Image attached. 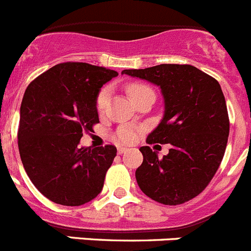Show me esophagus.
<instances>
[{"mask_svg": "<svg viewBox=\"0 0 251 251\" xmlns=\"http://www.w3.org/2000/svg\"><path fill=\"white\" fill-rule=\"evenodd\" d=\"M126 151H128V149L124 148V147H119L118 148V154H123V153H126Z\"/></svg>", "mask_w": 251, "mask_h": 251, "instance_id": "esophagus-1", "label": "esophagus"}]
</instances>
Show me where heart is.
<instances>
[{
  "label": "heart",
  "instance_id": "b5f03b06",
  "mask_svg": "<svg viewBox=\"0 0 251 251\" xmlns=\"http://www.w3.org/2000/svg\"><path fill=\"white\" fill-rule=\"evenodd\" d=\"M128 94L133 100L137 97L142 96V94L147 93V92H153L151 87H148L144 83H130L127 87ZM109 87H103L100 92H98L97 97H96V108H97L98 113H103L107 108L108 100H109ZM117 141L124 144H130L137 139V133L132 127H121L116 133Z\"/></svg>",
  "mask_w": 251,
  "mask_h": 251
}]
</instances>
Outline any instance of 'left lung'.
Listing matches in <instances>:
<instances>
[{"mask_svg":"<svg viewBox=\"0 0 251 251\" xmlns=\"http://www.w3.org/2000/svg\"><path fill=\"white\" fill-rule=\"evenodd\" d=\"M123 75L160 87L164 117L148 135V144H171L158 158L141 147L143 163L135 172L142 192L164 205H178L201 194L217 173L229 137V116L220 84L190 64H159Z\"/></svg>","mask_w":251,"mask_h":251,"instance_id":"8db88e82","label":"left lung"}]
</instances>
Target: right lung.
<instances>
[{
  "label": "right lung",
  "instance_id": "add662e5",
  "mask_svg": "<svg viewBox=\"0 0 251 251\" xmlns=\"http://www.w3.org/2000/svg\"><path fill=\"white\" fill-rule=\"evenodd\" d=\"M116 75L100 66L64 62L34 78L25 92L17 132L21 160L34 187L53 203L78 206L102 192L117 148L78 144L100 123L96 97Z\"/></svg>",
  "mask_w": 251,
  "mask_h": 251
}]
</instances>
